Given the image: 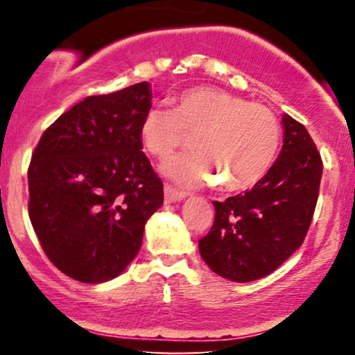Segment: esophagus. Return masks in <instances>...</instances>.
<instances>
[{
	"instance_id": "obj_1",
	"label": "esophagus",
	"mask_w": 355,
	"mask_h": 355,
	"mask_svg": "<svg viewBox=\"0 0 355 355\" xmlns=\"http://www.w3.org/2000/svg\"><path fill=\"white\" fill-rule=\"evenodd\" d=\"M164 191H165V202H168V203L170 202H178V200H182V198L187 197L185 191L175 189V187L170 185V183H165Z\"/></svg>"
}]
</instances>
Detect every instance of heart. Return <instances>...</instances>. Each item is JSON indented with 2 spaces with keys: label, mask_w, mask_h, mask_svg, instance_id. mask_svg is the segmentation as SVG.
<instances>
[{
  "label": "heart",
  "mask_w": 355,
  "mask_h": 355,
  "mask_svg": "<svg viewBox=\"0 0 355 355\" xmlns=\"http://www.w3.org/2000/svg\"><path fill=\"white\" fill-rule=\"evenodd\" d=\"M145 150L166 160L189 144L197 152L165 165L182 183H211L237 191L266 177L280 144L270 108L217 87H193L170 98V110H146L138 126Z\"/></svg>",
  "instance_id": "obj_1"
}]
</instances>
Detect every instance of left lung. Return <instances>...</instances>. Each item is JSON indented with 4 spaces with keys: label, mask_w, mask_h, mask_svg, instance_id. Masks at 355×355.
Instances as JSON below:
<instances>
[{
    "label": "left lung",
    "mask_w": 355,
    "mask_h": 355,
    "mask_svg": "<svg viewBox=\"0 0 355 355\" xmlns=\"http://www.w3.org/2000/svg\"><path fill=\"white\" fill-rule=\"evenodd\" d=\"M284 146L252 190L214 202L215 220L198 240L215 274L252 282L280 267L304 243L319 197L322 158L305 126L284 115Z\"/></svg>",
    "instance_id": "8db88e82"
}]
</instances>
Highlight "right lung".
<instances>
[{"mask_svg":"<svg viewBox=\"0 0 355 355\" xmlns=\"http://www.w3.org/2000/svg\"><path fill=\"white\" fill-rule=\"evenodd\" d=\"M150 108L146 81L88 96L44 130L31 155V225L53 266L78 282L120 275L164 203V183L138 135Z\"/></svg>","mask_w":355,"mask_h":355,"instance_id":"1","label":"right lung"}]
</instances>
